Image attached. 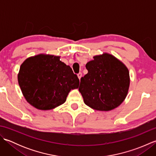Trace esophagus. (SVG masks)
<instances>
[{"label": "esophagus", "instance_id": "obj_1", "mask_svg": "<svg viewBox=\"0 0 156 156\" xmlns=\"http://www.w3.org/2000/svg\"><path fill=\"white\" fill-rule=\"evenodd\" d=\"M77 76H78V78H79V80H80V78H81V77H82V73H81V72L78 73Z\"/></svg>", "mask_w": 156, "mask_h": 156}]
</instances>
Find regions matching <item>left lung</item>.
I'll return each instance as SVG.
<instances>
[{"label":"left lung","instance_id":"left-lung-1","mask_svg":"<svg viewBox=\"0 0 156 156\" xmlns=\"http://www.w3.org/2000/svg\"><path fill=\"white\" fill-rule=\"evenodd\" d=\"M93 58L86 64L88 73L81 78L78 90L89 107L101 111H111L118 107L128 94L129 69L108 53Z\"/></svg>","mask_w":156,"mask_h":156}]
</instances>
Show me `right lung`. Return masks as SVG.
Segmentation results:
<instances>
[{
  "mask_svg": "<svg viewBox=\"0 0 156 156\" xmlns=\"http://www.w3.org/2000/svg\"><path fill=\"white\" fill-rule=\"evenodd\" d=\"M60 56L40 54L27 58L18 74V82L26 101L39 110L48 111L64 104L79 79Z\"/></svg>",
  "mask_w": 156,
  "mask_h": 156,
  "instance_id": "add662e5",
  "label": "right lung"
}]
</instances>
